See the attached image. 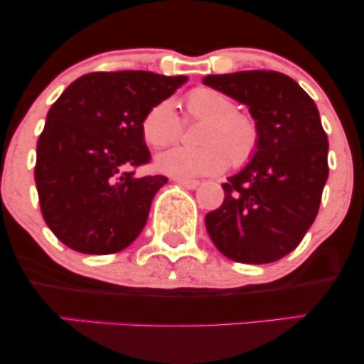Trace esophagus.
<instances>
[{
	"instance_id": "esophagus-1",
	"label": "esophagus",
	"mask_w": 364,
	"mask_h": 364,
	"mask_svg": "<svg viewBox=\"0 0 364 364\" xmlns=\"http://www.w3.org/2000/svg\"><path fill=\"white\" fill-rule=\"evenodd\" d=\"M173 181L178 183V185L188 188V190H196V188L200 186V183L195 181V179H178V178H174Z\"/></svg>"
}]
</instances>
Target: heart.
I'll return each instance as SVG.
<instances>
[{
	"instance_id": "obj_1",
	"label": "heart",
	"mask_w": 364,
	"mask_h": 364,
	"mask_svg": "<svg viewBox=\"0 0 364 364\" xmlns=\"http://www.w3.org/2000/svg\"><path fill=\"white\" fill-rule=\"evenodd\" d=\"M188 116L205 121L200 132V147H173L156 157L161 173L178 179L210 176L228 168H243L252 161L260 144V128L248 112L236 111L229 95L210 87H198L186 95ZM141 132L152 147L173 144L179 135V118L174 104L152 106L141 121Z\"/></svg>"
}]
</instances>
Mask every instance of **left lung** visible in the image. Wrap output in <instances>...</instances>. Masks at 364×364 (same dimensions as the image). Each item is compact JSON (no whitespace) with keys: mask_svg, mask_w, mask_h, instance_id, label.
<instances>
[{"mask_svg":"<svg viewBox=\"0 0 364 364\" xmlns=\"http://www.w3.org/2000/svg\"><path fill=\"white\" fill-rule=\"evenodd\" d=\"M203 83L245 104L260 128L253 159L223 183V205L205 215L208 236L235 262L279 260L311 228L328 178V139L316 104L279 72L208 75Z\"/></svg>","mask_w":364,"mask_h":364,"instance_id":"1","label":"left lung"}]
</instances>
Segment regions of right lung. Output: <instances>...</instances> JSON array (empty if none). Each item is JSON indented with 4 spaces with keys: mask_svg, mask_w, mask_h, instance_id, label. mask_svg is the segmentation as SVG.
I'll return each mask as SVG.
<instances>
[{
    "mask_svg": "<svg viewBox=\"0 0 364 364\" xmlns=\"http://www.w3.org/2000/svg\"><path fill=\"white\" fill-rule=\"evenodd\" d=\"M186 77L141 70L87 73L66 87L37 140L36 186L54 236L75 252L124 250L147 223L166 176L135 174L150 152L141 121Z\"/></svg>",
    "mask_w": 364,
    "mask_h": 364,
    "instance_id": "1",
    "label": "right lung"
}]
</instances>
